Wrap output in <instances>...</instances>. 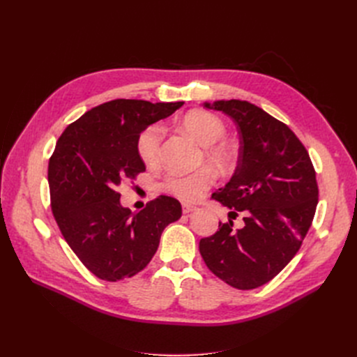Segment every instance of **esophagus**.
<instances>
[{
    "label": "esophagus",
    "mask_w": 357,
    "mask_h": 357,
    "mask_svg": "<svg viewBox=\"0 0 357 357\" xmlns=\"http://www.w3.org/2000/svg\"><path fill=\"white\" fill-rule=\"evenodd\" d=\"M181 208H183V213H185V214H189V213H193V211L198 210V207H195V205H190V204H183Z\"/></svg>",
    "instance_id": "esophagus-1"
}]
</instances>
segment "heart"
<instances>
[{
	"instance_id": "heart-1",
	"label": "heart",
	"mask_w": 357,
	"mask_h": 357,
	"mask_svg": "<svg viewBox=\"0 0 357 357\" xmlns=\"http://www.w3.org/2000/svg\"><path fill=\"white\" fill-rule=\"evenodd\" d=\"M181 128L202 146L199 164L207 162L219 171H229L234 168L236 153L232 144L223 139L226 135V126L222 119L208 112L193 110L183 117ZM162 139H164V128L158 123L147 126L139 134L137 152L146 165L153 167L159 162ZM213 171L204 167L190 174L172 172L164 178L160 188L181 201L193 202L198 201L213 186Z\"/></svg>"
}]
</instances>
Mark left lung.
<instances>
[{
  "label": "left lung",
  "instance_id": "left-lung-1",
  "mask_svg": "<svg viewBox=\"0 0 357 357\" xmlns=\"http://www.w3.org/2000/svg\"><path fill=\"white\" fill-rule=\"evenodd\" d=\"M234 119L240 134L238 165L213 199L244 213V228L219 223L199 241L210 271L235 289L250 290L273 280L294 259L314 219L316 171L291 129L257 105L240 100L205 102Z\"/></svg>",
  "mask_w": 357,
  "mask_h": 357
}]
</instances>
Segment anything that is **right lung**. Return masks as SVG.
<instances>
[{
	"mask_svg": "<svg viewBox=\"0 0 357 357\" xmlns=\"http://www.w3.org/2000/svg\"><path fill=\"white\" fill-rule=\"evenodd\" d=\"M185 102L113 100L70 123L50 156L52 213L89 271L105 282L134 277L152 261L160 235L181 218L176 198L160 195L132 213L119 186L146 171L137 152L144 129Z\"/></svg>",
	"mask_w": 357,
	"mask_h": 357,
	"instance_id": "1",
	"label": "right lung"
}]
</instances>
